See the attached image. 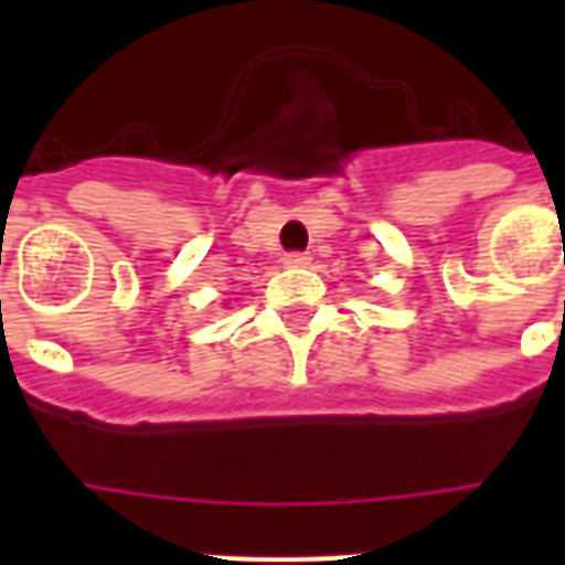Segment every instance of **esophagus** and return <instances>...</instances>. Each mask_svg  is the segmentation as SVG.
Returning <instances> with one entry per match:
<instances>
[{
	"label": "esophagus",
	"mask_w": 565,
	"mask_h": 565,
	"mask_svg": "<svg viewBox=\"0 0 565 565\" xmlns=\"http://www.w3.org/2000/svg\"><path fill=\"white\" fill-rule=\"evenodd\" d=\"M310 255L308 252H290V255H284V266H308Z\"/></svg>",
	"instance_id": "obj_1"
}]
</instances>
